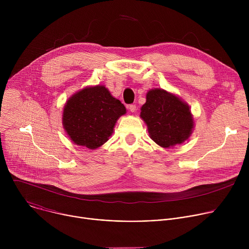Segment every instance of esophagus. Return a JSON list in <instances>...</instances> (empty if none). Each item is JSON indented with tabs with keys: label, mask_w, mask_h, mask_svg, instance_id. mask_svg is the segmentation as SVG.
I'll use <instances>...</instances> for the list:
<instances>
[{
	"label": "esophagus",
	"mask_w": 249,
	"mask_h": 249,
	"mask_svg": "<svg viewBox=\"0 0 249 249\" xmlns=\"http://www.w3.org/2000/svg\"><path fill=\"white\" fill-rule=\"evenodd\" d=\"M128 108H129V110H130L132 113H134V112L136 111V109H137V107H136V105H135V104H131V105H129V106H128Z\"/></svg>",
	"instance_id": "34e87169"
}]
</instances>
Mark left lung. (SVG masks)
Returning <instances> with one entry per match:
<instances>
[{
	"label": "left lung",
	"mask_w": 249,
	"mask_h": 249,
	"mask_svg": "<svg viewBox=\"0 0 249 249\" xmlns=\"http://www.w3.org/2000/svg\"><path fill=\"white\" fill-rule=\"evenodd\" d=\"M140 116L147 124L150 138L165 149L184 143L194 129L189 105L178 95L162 89L147 92Z\"/></svg>",
	"instance_id": "obj_1"
}]
</instances>
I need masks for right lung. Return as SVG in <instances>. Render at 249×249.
Here are the masks:
<instances>
[{"instance_id":"add662e5","label":"right lung","mask_w":249,"mask_h":249,"mask_svg":"<svg viewBox=\"0 0 249 249\" xmlns=\"http://www.w3.org/2000/svg\"><path fill=\"white\" fill-rule=\"evenodd\" d=\"M126 108L104 86L75 92L63 108V127L75 145L95 150L108 141Z\"/></svg>"}]
</instances>
